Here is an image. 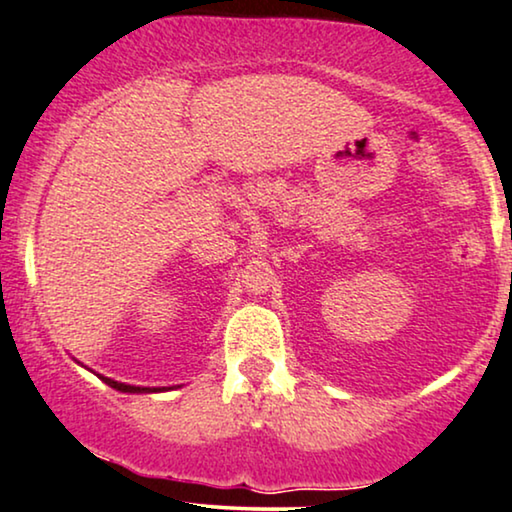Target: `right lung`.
Listing matches in <instances>:
<instances>
[{"label":"right lung","mask_w":512,"mask_h":512,"mask_svg":"<svg viewBox=\"0 0 512 512\" xmlns=\"http://www.w3.org/2000/svg\"><path fill=\"white\" fill-rule=\"evenodd\" d=\"M103 378V376H101ZM105 383H108L110 388H115V390H122V393H150L148 388H138V386H126V383H117V381H112V378H103Z\"/></svg>","instance_id":"obj_1"}]
</instances>
